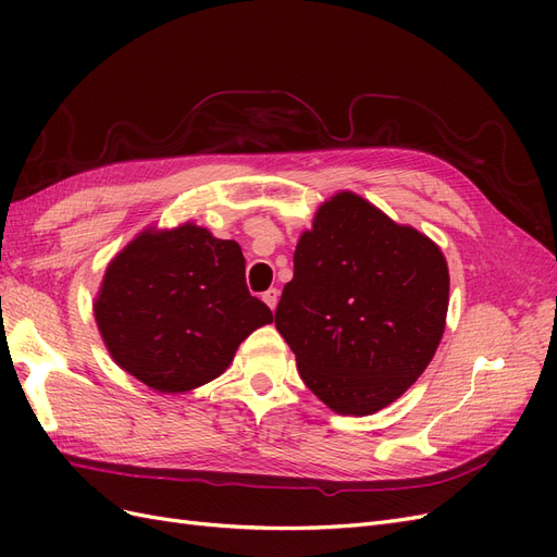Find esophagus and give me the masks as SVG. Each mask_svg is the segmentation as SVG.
Returning <instances> with one entry per match:
<instances>
[{
    "label": "esophagus",
    "instance_id": "esophagus-1",
    "mask_svg": "<svg viewBox=\"0 0 557 557\" xmlns=\"http://www.w3.org/2000/svg\"><path fill=\"white\" fill-rule=\"evenodd\" d=\"M262 299H264V305L274 311L276 305H278V290H276V288H269V290L262 295Z\"/></svg>",
    "mask_w": 557,
    "mask_h": 557
}]
</instances>
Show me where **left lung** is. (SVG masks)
<instances>
[{"label": "left lung", "mask_w": 557, "mask_h": 557, "mask_svg": "<svg viewBox=\"0 0 557 557\" xmlns=\"http://www.w3.org/2000/svg\"><path fill=\"white\" fill-rule=\"evenodd\" d=\"M276 330L301 381L342 416H369L409 391L442 342L448 264L425 234L339 193L295 250Z\"/></svg>", "instance_id": "left-lung-1"}]
</instances>
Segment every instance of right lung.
I'll return each instance as SVG.
<instances>
[{"mask_svg":"<svg viewBox=\"0 0 557 557\" xmlns=\"http://www.w3.org/2000/svg\"><path fill=\"white\" fill-rule=\"evenodd\" d=\"M95 320L115 364L174 395L221 376L246 336L274 315L246 288L239 244L185 223L146 230L117 252Z\"/></svg>","mask_w":557,"mask_h":557,"instance_id":"1","label":"right lung"}]
</instances>
